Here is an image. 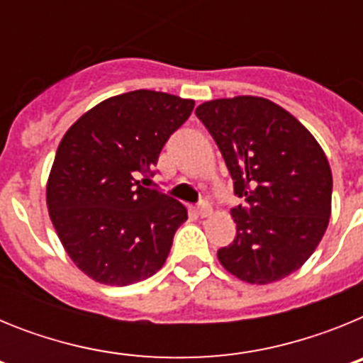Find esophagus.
<instances>
[{
    "label": "esophagus",
    "mask_w": 363,
    "mask_h": 363,
    "mask_svg": "<svg viewBox=\"0 0 363 363\" xmlns=\"http://www.w3.org/2000/svg\"><path fill=\"white\" fill-rule=\"evenodd\" d=\"M196 213L200 218H209L211 214H213V207H211L209 203H201L200 207H198Z\"/></svg>",
    "instance_id": "obj_1"
}]
</instances>
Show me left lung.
<instances>
[{"label": "left lung", "instance_id": "1", "mask_svg": "<svg viewBox=\"0 0 363 363\" xmlns=\"http://www.w3.org/2000/svg\"><path fill=\"white\" fill-rule=\"evenodd\" d=\"M196 116L245 201L230 209L236 238L218 251L220 264L247 284L289 277L329 225L333 174L325 152L291 112L259 96L211 99Z\"/></svg>", "mask_w": 363, "mask_h": 363}]
</instances>
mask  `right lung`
<instances>
[{
    "mask_svg": "<svg viewBox=\"0 0 363 363\" xmlns=\"http://www.w3.org/2000/svg\"><path fill=\"white\" fill-rule=\"evenodd\" d=\"M194 99L156 91L104 99L70 125L47 179V207L74 265L105 285L136 284L165 264L187 209L140 185Z\"/></svg>",
    "mask_w": 363,
    "mask_h": 363,
    "instance_id": "obj_1",
    "label": "right lung"
}]
</instances>
